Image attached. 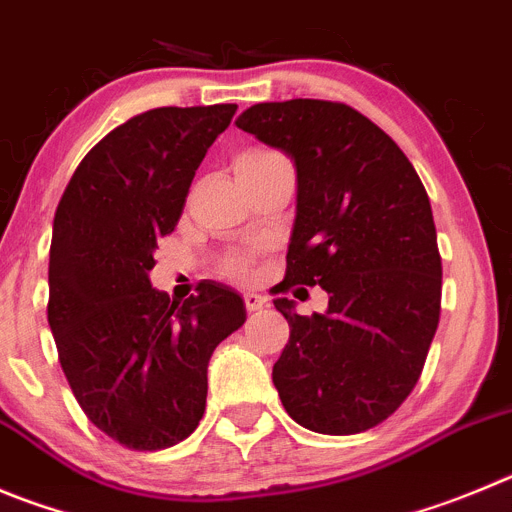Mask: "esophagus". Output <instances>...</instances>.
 Segmentation results:
<instances>
[{
    "label": "esophagus",
    "mask_w": 512,
    "mask_h": 512,
    "mask_svg": "<svg viewBox=\"0 0 512 512\" xmlns=\"http://www.w3.org/2000/svg\"><path fill=\"white\" fill-rule=\"evenodd\" d=\"M265 303H267L265 295H260V293H245V308L250 310V313H255V310H260Z\"/></svg>",
    "instance_id": "esophagus-1"
}]
</instances>
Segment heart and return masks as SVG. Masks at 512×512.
Masks as SVG:
<instances>
[{"label":"heart","instance_id":"1","mask_svg":"<svg viewBox=\"0 0 512 512\" xmlns=\"http://www.w3.org/2000/svg\"><path fill=\"white\" fill-rule=\"evenodd\" d=\"M247 156H270V154H265V151H255V154H247ZM224 272H227L229 278H247V275H250V265H247V260H242V257H234V260L224 262Z\"/></svg>","mask_w":512,"mask_h":512}]
</instances>
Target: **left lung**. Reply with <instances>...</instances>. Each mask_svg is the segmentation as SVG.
I'll return each mask as SVG.
<instances>
[{"mask_svg":"<svg viewBox=\"0 0 512 512\" xmlns=\"http://www.w3.org/2000/svg\"><path fill=\"white\" fill-rule=\"evenodd\" d=\"M234 123L285 151L298 176L283 290L328 293L313 315L275 298L290 323L272 366L280 401L310 432H366L412 394L437 331L442 260L427 191L404 151L343 103H257Z\"/></svg>","mask_w":512,"mask_h":512,"instance_id":"left-lung-1","label":"left lung"}]
</instances>
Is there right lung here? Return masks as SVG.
<instances>
[{
  "label": "right lung",
  "instance_id": "right-lung-1",
  "mask_svg": "<svg viewBox=\"0 0 512 512\" xmlns=\"http://www.w3.org/2000/svg\"><path fill=\"white\" fill-rule=\"evenodd\" d=\"M237 105L154 108L95 143L57 204L47 323L90 422L131 450H164L197 429L214 348L245 323V300L204 280L171 300L151 288L156 240Z\"/></svg>",
  "mask_w": 512,
  "mask_h": 512
}]
</instances>
